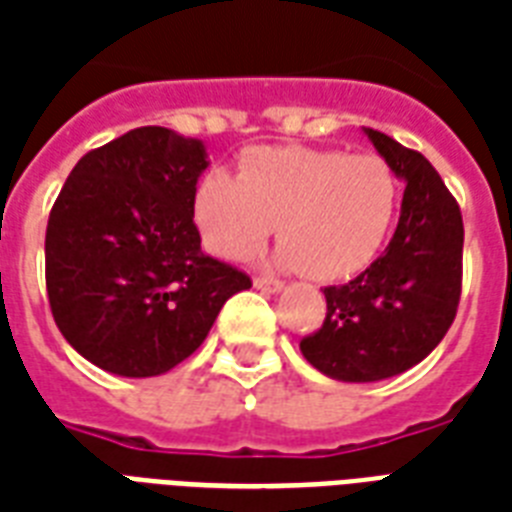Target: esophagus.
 <instances>
[{"label":"esophagus","instance_id":"esophagus-1","mask_svg":"<svg viewBox=\"0 0 512 512\" xmlns=\"http://www.w3.org/2000/svg\"><path fill=\"white\" fill-rule=\"evenodd\" d=\"M255 287L263 289V292H279L284 284L279 279H273V276H257L255 279Z\"/></svg>","mask_w":512,"mask_h":512}]
</instances>
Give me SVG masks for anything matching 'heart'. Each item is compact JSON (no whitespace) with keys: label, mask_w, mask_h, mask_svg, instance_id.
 Masks as SVG:
<instances>
[{"label":"heart","mask_w":512,"mask_h":512,"mask_svg":"<svg viewBox=\"0 0 512 512\" xmlns=\"http://www.w3.org/2000/svg\"><path fill=\"white\" fill-rule=\"evenodd\" d=\"M398 209V177L382 156L337 148H257L239 177L212 170L193 196L201 239L244 260L279 223V263L340 281L372 263Z\"/></svg>","instance_id":"obj_1"}]
</instances>
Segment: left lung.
Instances as JSON below:
<instances>
[{"mask_svg":"<svg viewBox=\"0 0 512 512\" xmlns=\"http://www.w3.org/2000/svg\"><path fill=\"white\" fill-rule=\"evenodd\" d=\"M406 183L393 239L364 273L324 287L327 319L300 340L319 372L374 382L420 364L452 327L462 295L460 204L436 167L385 132L366 130Z\"/></svg>","mask_w":512,"mask_h":512,"instance_id":"8db88e82","label":"left lung"}]
</instances>
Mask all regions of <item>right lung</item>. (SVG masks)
Listing matches in <instances>:
<instances>
[{"mask_svg":"<svg viewBox=\"0 0 512 512\" xmlns=\"http://www.w3.org/2000/svg\"><path fill=\"white\" fill-rule=\"evenodd\" d=\"M201 140L138 127L84 154L52 204L44 279L60 335L100 369L154 377L199 348L247 273L201 252Z\"/></svg>","mask_w":512,"mask_h":512,"instance_id":"right-lung-1","label":"right lung"}]
</instances>
